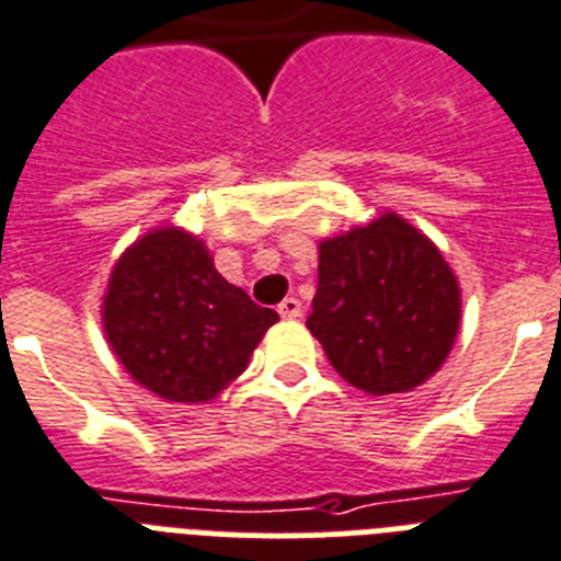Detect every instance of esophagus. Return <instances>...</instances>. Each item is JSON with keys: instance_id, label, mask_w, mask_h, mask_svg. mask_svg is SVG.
I'll use <instances>...</instances> for the list:
<instances>
[{"instance_id": "34e87169", "label": "esophagus", "mask_w": 561, "mask_h": 561, "mask_svg": "<svg viewBox=\"0 0 561 561\" xmlns=\"http://www.w3.org/2000/svg\"><path fill=\"white\" fill-rule=\"evenodd\" d=\"M279 316H282V319H299V316H301V301L296 299V296H287V299H282Z\"/></svg>"}]
</instances>
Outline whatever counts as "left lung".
Instances as JSON below:
<instances>
[{
    "instance_id": "1",
    "label": "left lung",
    "mask_w": 561,
    "mask_h": 561,
    "mask_svg": "<svg viewBox=\"0 0 561 561\" xmlns=\"http://www.w3.org/2000/svg\"><path fill=\"white\" fill-rule=\"evenodd\" d=\"M460 313L455 271L401 214L383 211L319 242L308 330L335 373L367 396L426 383L455 347Z\"/></svg>"
}]
</instances>
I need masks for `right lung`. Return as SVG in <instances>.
<instances>
[{"label":"right lung","mask_w":561,"mask_h":561,"mask_svg":"<svg viewBox=\"0 0 561 561\" xmlns=\"http://www.w3.org/2000/svg\"><path fill=\"white\" fill-rule=\"evenodd\" d=\"M276 321L222 279L206 242L180 226L152 228L126 248L101 301L115 358L165 403L214 401Z\"/></svg>","instance_id":"obj_1"}]
</instances>
